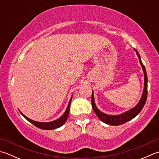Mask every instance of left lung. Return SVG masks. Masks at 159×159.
<instances>
[{"label": "left lung", "mask_w": 159, "mask_h": 159, "mask_svg": "<svg viewBox=\"0 0 159 159\" xmlns=\"http://www.w3.org/2000/svg\"><path fill=\"white\" fill-rule=\"evenodd\" d=\"M135 52H136V54H137L140 63H141V66L143 67V72H144V89H143V93L142 97L140 100L139 103L136 105V106L132 108V110H130L129 111H126V112L123 113L122 114L120 115H117V116H111V115H107L105 114L104 113L101 112L100 110H98L97 107H96L95 102H94V95H93V92L92 94V108L93 110L94 111V112L96 113V116L98 117V119H100L102 122L107 124V125H122V124L125 123L127 121H129L130 120H132L134 119L135 116H137V115L141 112V111L142 110L143 107H144V105L145 104L146 100H147V97H148V76H147V73H146V70L145 67L144 66V65L143 64L142 61L141 60V57H140L139 53L138 51L136 50V49H134Z\"/></svg>", "instance_id": "obj_1"}]
</instances>
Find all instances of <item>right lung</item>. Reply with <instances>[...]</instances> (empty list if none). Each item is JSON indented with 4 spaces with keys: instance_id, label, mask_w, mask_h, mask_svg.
<instances>
[{
    "instance_id": "1",
    "label": "right lung",
    "mask_w": 159,
    "mask_h": 159,
    "mask_svg": "<svg viewBox=\"0 0 159 159\" xmlns=\"http://www.w3.org/2000/svg\"><path fill=\"white\" fill-rule=\"evenodd\" d=\"M71 98H72V97H71V99L69 102V104H68V105H67V110L65 111V113L63 114V116H61L58 119L54 120V121H52V122H49V123L36 122V121H34V120L30 119L29 118H27V116H25V115L22 112H20H20L25 117V119H26L28 121H30L31 123H32L33 125H34L37 127H39V128H40V129H47V130L54 129H57V128H58V127H60L61 126L63 125V124L66 122V120H67L68 116H69V114H70V108Z\"/></svg>"
}]
</instances>
